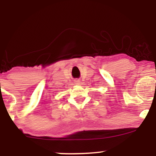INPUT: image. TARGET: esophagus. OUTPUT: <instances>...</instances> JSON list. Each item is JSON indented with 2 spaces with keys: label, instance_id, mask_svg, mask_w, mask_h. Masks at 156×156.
<instances>
[{
  "label": "esophagus",
  "instance_id": "esophagus-1",
  "mask_svg": "<svg viewBox=\"0 0 156 156\" xmlns=\"http://www.w3.org/2000/svg\"><path fill=\"white\" fill-rule=\"evenodd\" d=\"M75 82H76V84H79V83H80V80H76V81H75Z\"/></svg>",
  "mask_w": 156,
  "mask_h": 156
}]
</instances>
